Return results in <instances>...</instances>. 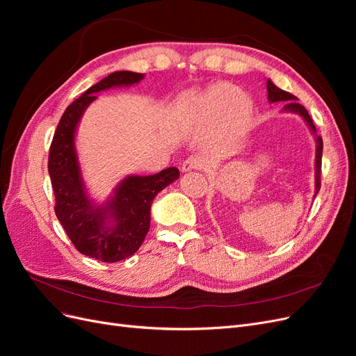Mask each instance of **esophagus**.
<instances>
[{
	"mask_svg": "<svg viewBox=\"0 0 356 356\" xmlns=\"http://www.w3.org/2000/svg\"><path fill=\"white\" fill-rule=\"evenodd\" d=\"M202 166H203L202 160H199L197 157H188V159H186L184 161H182V165H181V170H182V172L196 170V169H200Z\"/></svg>",
	"mask_w": 356,
	"mask_h": 356,
	"instance_id": "34e87169",
	"label": "esophagus"
}]
</instances>
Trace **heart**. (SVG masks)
Listing matches in <instances>:
<instances>
[{"instance_id": "obj_1", "label": "heart", "mask_w": 356, "mask_h": 356, "mask_svg": "<svg viewBox=\"0 0 356 356\" xmlns=\"http://www.w3.org/2000/svg\"><path fill=\"white\" fill-rule=\"evenodd\" d=\"M190 126L199 131L217 129L212 139L213 152L227 149L243 135L250 120V105L243 92L232 84H218L184 105Z\"/></svg>"}]
</instances>
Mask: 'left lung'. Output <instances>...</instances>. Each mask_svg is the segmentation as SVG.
Segmentation results:
<instances>
[{
	"label": "left lung",
	"mask_w": 356,
	"mask_h": 356,
	"mask_svg": "<svg viewBox=\"0 0 356 356\" xmlns=\"http://www.w3.org/2000/svg\"><path fill=\"white\" fill-rule=\"evenodd\" d=\"M267 99L268 102H286L284 105V111L288 113H296L305 118V122L310 127L312 134L316 138V157H315V196L318 195V191L321 188V165H322V138L316 135V127L314 124V120H312L307 110L303 105L297 102V98L294 95H291L282 89H279L277 86H275L270 80H267Z\"/></svg>",
	"instance_id": "1"
}]
</instances>
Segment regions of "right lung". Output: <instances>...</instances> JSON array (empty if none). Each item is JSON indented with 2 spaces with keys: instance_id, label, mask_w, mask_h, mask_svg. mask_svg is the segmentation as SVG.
<instances>
[{
  "instance_id": "1",
  "label": "right lung",
  "mask_w": 356,
  "mask_h": 356,
  "mask_svg": "<svg viewBox=\"0 0 356 356\" xmlns=\"http://www.w3.org/2000/svg\"><path fill=\"white\" fill-rule=\"evenodd\" d=\"M144 74L117 71L93 84L60 117L49 152V175L55 191V212L77 251L104 263H117L134 255L149 229V208L157 193L179 178L177 168L154 175H129L102 204H95L81 178L75 149V132L95 93L132 86Z\"/></svg>"
}]
</instances>
